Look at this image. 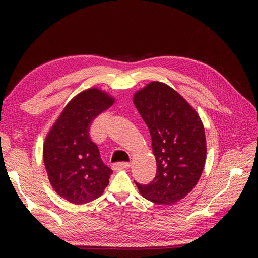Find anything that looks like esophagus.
Segmentation results:
<instances>
[{
  "instance_id": "esophagus-1",
  "label": "esophagus",
  "mask_w": 258,
  "mask_h": 258,
  "mask_svg": "<svg viewBox=\"0 0 258 258\" xmlns=\"http://www.w3.org/2000/svg\"><path fill=\"white\" fill-rule=\"evenodd\" d=\"M130 166H131L130 163H125V162L113 164V168L114 169H125V168H128Z\"/></svg>"
}]
</instances>
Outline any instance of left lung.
<instances>
[{
	"label": "left lung",
	"mask_w": 258,
	"mask_h": 258,
	"mask_svg": "<svg viewBox=\"0 0 258 258\" xmlns=\"http://www.w3.org/2000/svg\"><path fill=\"white\" fill-rule=\"evenodd\" d=\"M133 102L150 130L157 166L153 182L135 184L154 204H175L193 190L204 169V125L195 108L163 82L153 81L135 92Z\"/></svg>",
	"instance_id": "1"
}]
</instances>
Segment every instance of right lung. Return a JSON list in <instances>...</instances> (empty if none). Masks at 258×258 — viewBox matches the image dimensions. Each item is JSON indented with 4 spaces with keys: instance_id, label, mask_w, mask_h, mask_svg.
<instances>
[{
    "instance_id": "obj_1",
    "label": "right lung",
    "mask_w": 258,
    "mask_h": 258,
    "mask_svg": "<svg viewBox=\"0 0 258 258\" xmlns=\"http://www.w3.org/2000/svg\"><path fill=\"white\" fill-rule=\"evenodd\" d=\"M114 102V96L98 87L82 91L67 104L46 134L43 161L48 180L72 204L96 200L109 183L113 171L103 164L89 127Z\"/></svg>"
}]
</instances>
